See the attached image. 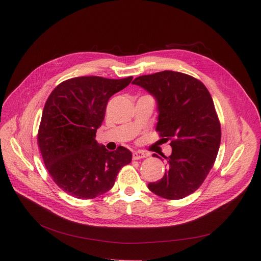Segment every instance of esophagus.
<instances>
[{"label":"esophagus","mask_w":261,"mask_h":261,"mask_svg":"<svg viewBox=\"0 0 261 261\" xmlns=\"http://www.w3.org/2000/svg\"><path fill=\"white\" fill-rule=\"evenodd\" d=\"M146 155L147 154L143 151H134L133 152V160H141V159L146 158Z\"/></svg>","instance_id":"obj_1"}]
</instances>
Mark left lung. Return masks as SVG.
I'll return each instance as SVG.
<instances>
[{"label":"left lung","instance_id":"1","mask_svg":"<svg viewBox=\"0 0 261 261\" xmlns=\"http://www.w3.org/2000/svg\"><path fill=\"white\" fill-rule=\"evenodd\" d=\"M132 84L155 98L156 131L172 148L169 156L163 155L168 166L165 174L148 188L164 199H183L206 179L220 147L221 127L212 96L200 80L180 72L144 75Z\"/></svg>","mask_w":261,"mask_h":261}]
</instances>
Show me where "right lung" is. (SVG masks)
Wrapping results in <instances>:
<instances>
[{"mask_svg": "<svg viewBox=\"0 0 261 261\" xmlns=\"http://www.w3.org/2000/svg\"><path fill=\"white\" fill-rule=\"evenodd\" d=\"M132 76L108 79L82 76L58 85L45 102L38 146L51 179L66 194L94 199L111 189L122 166L132 160L127 148L109 151L95 140L108 100Z\"/></svg>", "mask_w": 261, "mask_h": 261, "instance_id": "1", "label": "right lung"}]
</instances>
